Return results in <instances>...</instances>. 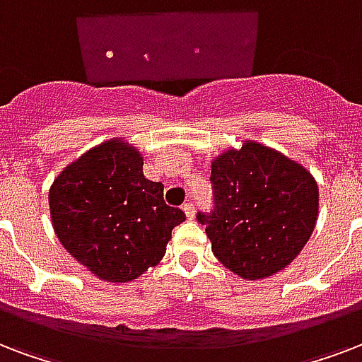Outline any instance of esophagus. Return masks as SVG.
Listing matches in <instances>:
<instances>
[{
  "mask_svg": "<svg viewBox=\"0 0 362 362\" xmlns=\"http://www.w3.org/2000/svg\"><path fill=\"white\" fill-rule=\"evenodd\" d=\"M182 209H184V212H186L187 220H193V216H195V206H193L192 203H186Z\"/></svg>",
  "mask_w": 362,
  "mask_h": 362,
  "instance_id": "obj_1",
  "label": "esophagus"
}]
</instances>
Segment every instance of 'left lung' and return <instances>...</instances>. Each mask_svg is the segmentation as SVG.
I'll use <instances>...</instances> for the list:
<instances>
[{"label":"left lung","mask_w":362,"mask_h":362,"mask_svg":"<svg viewBox=\"0 0 362 362\" xmlns=\"http://www.w3.org/2000/svg\"><path fill=\"white\" fill-rule=\"evenodd\" d=\"M214 209L197 212L212 252L248 281L285 269L310 241L319 212L315 178L279 151L247 140L212 161Z\"/></svg>","instance_id":"1"}]
</instances>
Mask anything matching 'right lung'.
Listing matches in <instances>:
<instances>
[{"mask_svg": "<svg viewBox=\"0 0 362 362\" xmlns=\"http://www.w3.org/2000/svg\"><path fill=\"white\" fill-rule=\"evenodd\" d=\"M142 157L107 140L68 165L52 182L54 233L79 264L110 283L136 279L159 264L175 226L186 220L163 201V184L144 178Z\"/></svg>", "mask_w": 362, "mask_h": 362, "instance_id": "obj_1", "label": "right lung"}]
</instances>
